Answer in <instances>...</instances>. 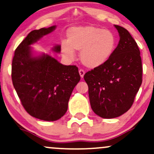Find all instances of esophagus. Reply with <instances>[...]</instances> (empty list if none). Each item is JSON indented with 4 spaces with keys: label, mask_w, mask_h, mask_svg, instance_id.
<instances>
[{
    "label": "esophagus",
    "mask_w": 154,
    "mask_h": 154,
    "mask_svg": "<svg viewBox=\"0 0 154 154\" xmlns=\"http://www.w3.org/2000/svg\"><path fill=\"white\" fill-rule=\"evenodd\" d=\"M79 75H80L81 78H83V77H84V75H85V71H84L83 69H79Z\"/></svg>",
    "instance_id": "esophagus-1"
}]
</instances>
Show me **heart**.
<instances>
[{
  "label": "heart",
  "instance_id": "obj_1",
  "mask_svg": "<svg viewBox=\"0 0 154 154\" xmlns=\"http://www.w3.org/2000/svg\"><path fill=\"white\" fill-rule=\"evenodd\" d=\"M116 44L112 31L91 25L73 27L67 32V41L60 45L62 54L67 60H73L75 51H80L84 65L96 68L104 65L111 57Z\"/></svg>",
  "mask_w": 154,
  "mask_h": 154
}]
</instances>
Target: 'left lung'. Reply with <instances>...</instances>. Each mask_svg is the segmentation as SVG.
<instances>
[{"instance_id":"1","label":"left lung","mask_w":154,"mask_h":154,"mask_svg":"<svg viewBox=\"0 0 154 154\" xmlns=\"http://www.w3.org/2000/svg\"><path fill=\"white\" fill-rule=\"evenodd\" d=\"M119 42L104 65L87 72L84 79L89 87L91 107L104 119L127 112L142 83V63L137 43L129 31L114 25Z\"/></svg>"}]
</instances>
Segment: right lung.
Wrapping results in <instances>:
<instances>
[{
    "instance_id": "obj_1",
    "label": "right lung",
    "mask_w": 154,
    "mask_h": 154,
    "mask_svg": "<svg viewBox=\"0 0 154 154\" xmlns=\"http://www.w3.org/2000/svg\"><path fill=\"white\" fill-rule=\"evenodd\" d=\"M56 26L31 31L17 46L12 62V81L26 112L35 118L53 122L65 115L72 92L80 80L78 68L64 65L49 54L33 55L31 45ZM60 52V45L52 48Z\"/></svg>"
}]
</instances>
